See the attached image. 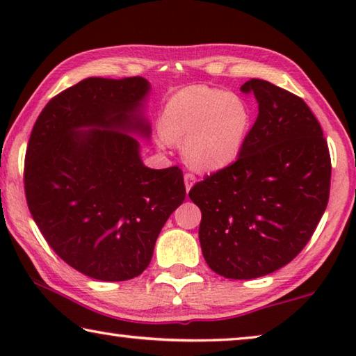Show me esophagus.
Segmentation results:
<instances>
[{
    "label": "esophagus",
    "instance_id": "obj_1",
    "mask_svg": "<svg viewBox=\"0 0 356 356\" xmlns=\"http://www.w3.org/2000/svg\"><path fill=\"white\" fill-rule=\"evenodd\" d=\"M184 182H185V188H186V191H190V190H191V186L196 184V177L193 176V174H185V176H184Z\"/></svg>",
    "mask_w": 356,
    "mask_h": 356
}]
</instances>
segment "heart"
<instances>
[{
	"mask_svg": "<svg viewBox=\"0 0 356 356\" xmlns=\"http://www.w3.org/2000/svg\"><path fill=\"white\" fill-rule=\"evenodd\" d=\"M251 110L238 94L209 86L182 89L166 102L160 135L166 143H182L193 170L216 172L231 166L245 147Z\"/></svg>",
	"mask_w": 356,
	"mask_h": 356,
	"instance_id": "b5f03b06",
	"label": "heart"
}]
</instances>
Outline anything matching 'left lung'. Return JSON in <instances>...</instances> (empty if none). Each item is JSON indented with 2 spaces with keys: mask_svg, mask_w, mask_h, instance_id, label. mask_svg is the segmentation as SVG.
Masks as SVG:
<instances>
[{
  "mask_svg": "<svg viewBox=\"0 0 356 356\" xmlns=\"http://www.w3.org/2000/svg\"><path fill=\"white\" fill-rule=\"evenodd\" d=\"M259 114L238 159L190 190L202 256L215 273L252 280L284 267L327 209L331 161L321 124L297 95L251 78Z\"/></svg>",
  "mask_w": 356,
  "mask_h": 356,
  "instance_id": "obj_1",
  "label": "left lung"
}]
</instances>
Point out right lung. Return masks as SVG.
Instances as JSON below:
<instances>
[{
    "mask_svg": "<svg viewBox=\"0 0 356 356\" xmlns=\"http://www.w3.org/2000/svg\"><path fill=\"white\" fill-rule=\"evenodd\" d=\"M150 83L86 78L48 102L25 159L26 202L53 251L99 281L141 275L185 200L177 166L143 163Z\"/></svg>",
    "mask_w": 356,
    "mask_h": 356,
    "instance_id": "right-lung-1",
    "label": "right lung"
}]
</instances>
